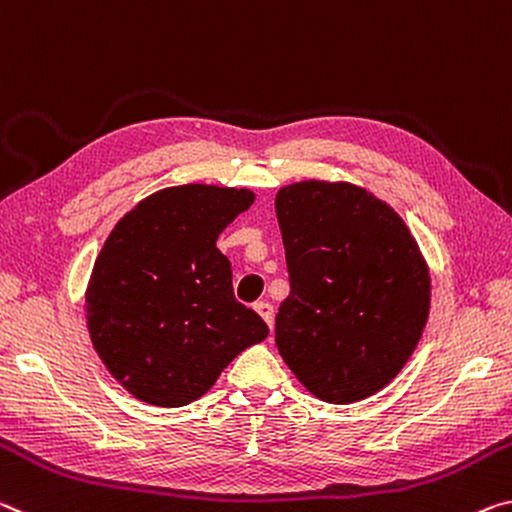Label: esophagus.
<instances>
[{
	"mask_svg": "<svg viewBox=\"0 0 512 512\" xmlns=\"http://www.w3.org/2000/svg\"><path fill=\"white\" fill-rule=\"evenodd\" d=\"M254 308H256V313L263 317V322L272 329V326H274V308H272L270 301H258Z\"/></svg>",
	"mask_w": 512,
	"mask_h": 512,
	"instance_id": "obj_1",
	"label": "esophagus"
}]
</instances>
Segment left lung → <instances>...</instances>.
<instances>
[{"instance_id":"1","label":"left lung","mask_w":512,"mask_h":512,"mask_svg":"<svg viewBox=\"0 0 512 512\" xmlns=\"http://www.w3.org/2000/svg\"><path fill=\"white\" fill-rule=\"evenodd\" d=\"M290 272L276 347L329 404L372 397L404 370L429 320L431 274L395 208L347 181H297L274 199Z\"/></svg>"}]
</instances>
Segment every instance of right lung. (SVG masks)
I'll list each match as a JSON object with an SVG mask.
<instances>
[{"mask_svg": "<svg viewBox=\"0 0 512 512\" xmlns=\"http://www.w3.org/2000/svg\"><path fill=\"white\" fill-rule=\"evenodd\" d=\"M247 188L154 192L108 233L86 288V324L113 379L145 404L179 408L213 388L267 324L233 297L217 236L254 204Z\"/></svg>", "mask_w": 512, "mask_h": 512, "instance_id": "1", "label": "right lung"}]
</instances>
